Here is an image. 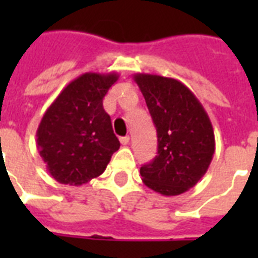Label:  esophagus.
<instances>
[{"label": "esophagus", "mask_w": 258, "mask_h": 258, "mask_svg": "<svg viewBox=\"0 0 258 258\" xmlns=\"http://www.w3.org/2000/svg\"><path fill=\"white\" fill-rule=\"evenodd\" d=\"M128 142H130V137H121L120 138V143L123 146L128 145Z\"/></svg>", "instance_id": "1"}]
</instances>
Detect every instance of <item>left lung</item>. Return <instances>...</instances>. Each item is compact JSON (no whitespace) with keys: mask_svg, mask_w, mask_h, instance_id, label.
Wrapping results in <instances>:
<instances>
[{"mask_svg":"<svg viewBox=\"0 0 258 258\" xmlns=\"http://www.w3.org/2000/svg\"><path fill=\"white\" fill-rule=\"evenodd\" d=\"M158 135V153L141 167L143 183L162 196H179L208 171L216 150L214 131L196 95L175 79L134 75Z\"/></svg>","mask_w":258,"mask_h":258,"instance_id":"left-lung-1","label":"left lung"}]
</instances>
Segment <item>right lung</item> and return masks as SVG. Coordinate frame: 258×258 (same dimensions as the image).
Listing matches in <instances>:
<instances>
[{
  "instance_id": "add662e5",
  "label": "right lung",
  "mask_w": 258,
  "mask_h": 258,
  "mask_svg": "<svg viewBox=\"0 0 258 258\" xmlns=\"http://www.w3.org/2000/svg\"><path fill=\"white\" fill-rule=\"evenodd\" d=\"M119 75L87 74L71 82L42 116L37 149L46 169L62 184L80 186L105 170L120 143L103 99Z\"/></svg>"
}]
</instances>
